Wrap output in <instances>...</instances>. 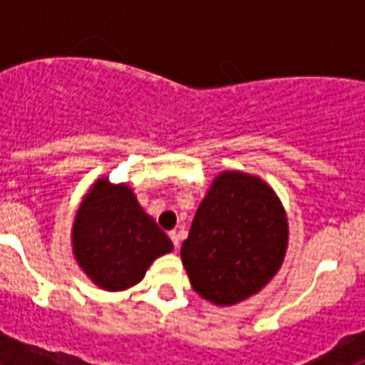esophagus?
I'll return each mask as SVG.
<instances>
[{"label":"esophagus","mask_w":365,"mask_h":365,"mask_svg":"<svg viewBox=\"0 0 365 365\" xmlns=\"http://www.w3.org/2000/svg\"><path fill=\"white\" fill-rule=\"evenodd\" d=\"M170 240H172V243H173V247L175 248H179V243H180V240H179V234H177V232H170Z\"/></svg>","instance_id":"1"}]
</instances>
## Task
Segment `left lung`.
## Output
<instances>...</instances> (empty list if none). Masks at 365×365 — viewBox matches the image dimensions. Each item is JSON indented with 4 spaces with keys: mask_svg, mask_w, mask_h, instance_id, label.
Listing matches in <instances>:
<instances>
[{
    "mask_svg": "<svg viewBox=\"0 0 365 365\" xmlns=\"http://www.w3.org/2000/svg\"><path fill=\"white\" fill-rule=\"evenodd\" d=\"M285 212L261 179L225 172L199 205L180 247L193 291L215 305L259 292L285 256Z\"/></svg>",
    "mask_w": 365,
    "mask_h": 365,
    "instance_id": "obj_1",
    "label": "left lung"
}]
</instances>
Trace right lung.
I'll return each instance as SVG.
<instances>
[{"instance_id":"add662e5","label":"right lung","mask_w":365,"mask_h":365,"mask_svg":"<svg viewBox=\"0 0 365 365\" xmlns=\"http://www.w3.org/2000/svg\"><path fill=\"white\" fill-rule=\"evenodd\" d=\"M172 241L144 214L128 186L98 180L74 217L73 250L83 272L106 291H124L144 278Z\"/></svg>"}]
</instances>
